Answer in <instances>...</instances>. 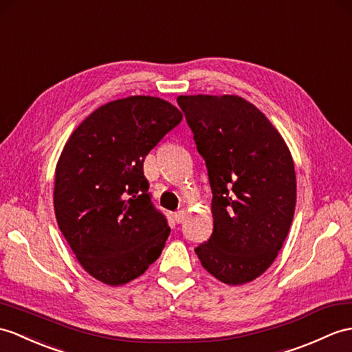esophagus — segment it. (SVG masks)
I'll list each match as a JSON object with an SVG mask.
<instances>
[{"label": "esophagus", "instance_id": "esophagus-1", "mask_svg": "<svg viewBox=\"0 0 352 352\" xmlns=\"http://www.w3.org/2000/svg\"><path fill=\"white\" fill-rule=\"evenodd\" d=\"M186 217H187V213H186L184 210H178V211H175V213H174V219H175L177 223H183L184 220H186Z\"/></svg>", "mask_w": 352, "mask_h": 352}]
</instances>
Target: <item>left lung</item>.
Wrapping results in <instances>:
<instances>
[{
	"label": "left lung",
	"mask_w": 352,
	"mask_h": 352,
	"mask_svg": "<svg viewBox=\"0 0 352 352\" xmlns=\"http://www.w3.org/2000/svg\"><path fill=\"white\" fill-rule=\"evenodd\" d=\"M177 103L213 193V234L195 252L220 282L248 283L273 264L292 223L291 153L264 113L239 96H179Z\"/></svg>",
	"instance_id": "8db88e82"
}]
</instances>
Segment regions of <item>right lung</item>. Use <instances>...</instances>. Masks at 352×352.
I'll return each instance as SVG.
<instances>
[{
    "mask_svg": "<svg viewBox=\"0 0 352 352\" xmlns=\"http://www.w3.org/2000/svg\"><path fill=\"white\" fill-rule=\"evenodd\" d=\"M182 118L159 97H126L96 109L64 145L55 170L56 222L97 280H133L165 248L170 230L151 201L144 160Z\"/></svg>",
    "mask_w": 352,
    "mask_h": 352,
    "instance_id": "1",
    "label": "right lung"
}]
</instances>
